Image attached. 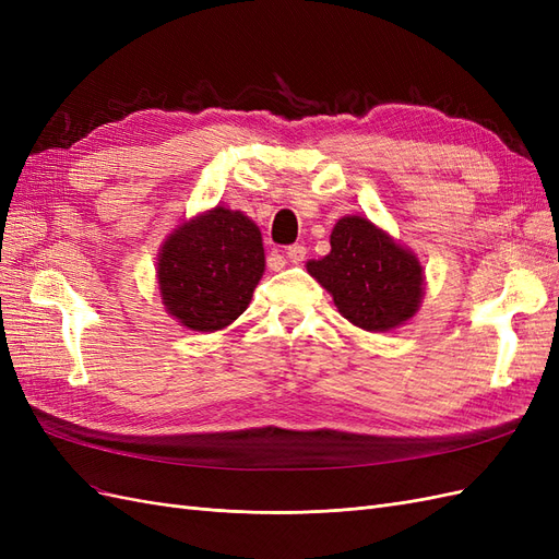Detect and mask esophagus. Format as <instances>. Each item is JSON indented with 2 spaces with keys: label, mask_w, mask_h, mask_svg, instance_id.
Returning <instances> with one entry per match:
<instances>
[{
  "label": "esophagus",
  "mask_w": 559,
  "mask_h": 559,
  "mask_svg": "<svg viewBox=\"0 0 559 559\" xmlns=\"http://www.w3.org/2000/svg\"><path fill=\"white\" fill-rule=\"evenodd\" d=\"M306 253H308L306 245H292V247H286V259H289L292 263H300L302 259H306Z\"/></svg>",
  "instance_id": "1"
}]
</instances>
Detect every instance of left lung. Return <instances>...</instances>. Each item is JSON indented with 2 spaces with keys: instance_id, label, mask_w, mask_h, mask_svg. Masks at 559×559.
Segmentation results:
<instances>
[{
  "instance_id": "obj_1",
  "label": "left lung",
  "mask_w": 559,
  "mask_h": 559,
  "mask_svg": "<svg viewBox=\"0 0 559 559\" xmlns=\"http://www.w3.org/2000/svg\"><path fill=\"white\" fill-rule=\"evenodd\" d=\"M308 273L333 296L337 312L364 331L405 324L425 296V273L411 249L364 216L337 218L331 251Z\"/></svg>"
}]
</instances>
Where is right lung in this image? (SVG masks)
<instances>
[{"instance_id": "1", "label": "right lung", "mask_w": 559, "mask_h": 559, "mask_svg": "<svg viewBox=\"0 0 559 559\" xmlns=\"http://www.w3.org/2000/svg\"><path fill=\"white\" fill-rule=\"evenodd\" d=\"M263 270L259 226L242 212L218 205L183 222L163 242V306L186 329L222 331L247 310Z\"/></svg>"}]
</instances>
